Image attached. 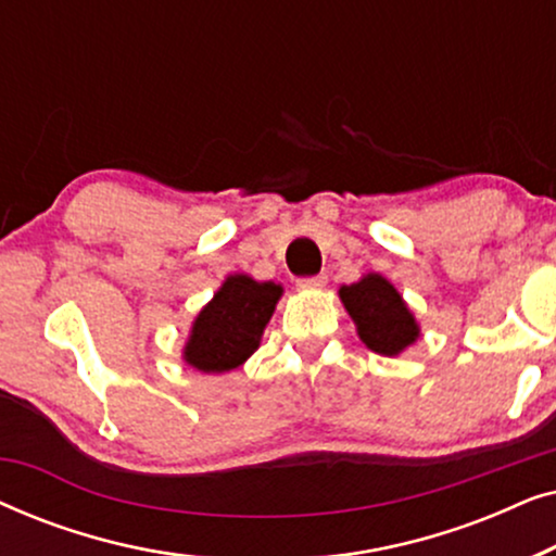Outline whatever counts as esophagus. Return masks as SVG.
I'll return each mask as SVG.
<instances>
[{"label":"esophagus","instance_id":"1","mask_svg":"<svg viewBox=\"0 0 556 556\" xmlns=\"http://www.w3.org/2000/svg\"><path fill=\"white\" fill-rule=\"evenodd\" d=\"M326 283H329V278L326 276H311V278L295 280V286H299L301 291H318V288H326Z\"/></svg>","mask_w":556,"mask_h":556}]
</instances>
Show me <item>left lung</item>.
<instances>
[{
    "label": "left lung",
    "mask_w": 556,
    "mask_h": 556,
    "mask_svg": "<svg viewBox=\"0 0 556 556\" xmlns=\"http://www.w3.org/2000/svg\"><path fill=\"white\" fill-rule=\"evenodd\" d=\"M362 344L382 356H400L420 339V324L402 293L382 273H364L352 286L339 288Z\"/></svg>",
    "instance_id": "1"
}]
</instances>
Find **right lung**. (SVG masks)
<instances>
[{"label": "right lung", "mask_w": 556, "mask_h": 556, "mask_svg": "<svg viewBox=\"0 0 556 556\" xmlns=\"http://www.w3.org/2000/svg\"><path fill=\"white\" fill-rule=\"evenodd\" d=\"M280 295V283L230 273L194 316L181 362L202 375H225L242 367L261 346Z\"/></svg>", "instance_id": "right-lung-1"}]
</instances>
